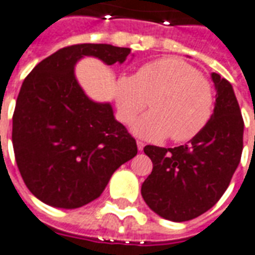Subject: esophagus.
Here are the masks:
<instances>
[{"label": "esophagus", "mask_w": 255, "mask_h": 255, "mask_svg": "<svg viewBox=\"0 0 255 255\" xmlns=\"http://www.w3.org/2000/svg\"><path fill=\"white\" fill-rule=\"evenodd\" d=\"M136 144H137V150H139V151H142L143 148H144V143H143L142 140H137Z\"/></svg>", "instance_id": "obj_1"}]
</instances>
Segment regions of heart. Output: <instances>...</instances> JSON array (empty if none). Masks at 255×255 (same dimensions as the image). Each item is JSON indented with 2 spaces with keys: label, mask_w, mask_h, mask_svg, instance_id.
<instances>
[{
  "label": "heart",
  "mask_w": 255,
  "mask_h": 255,
  "mask_svg": "<svg viewBox=\"0 0 255 255\" xmlns=\"http://www.w3.org/2000/svg\"><path fill=\"white\" fill-rule=\"evenodd\" d=\"M148 101L152 111L135 124L133 131L150 140L170 135L173 142H188L214 115L212 85L180 58L152 60L140 66L133 77L120 78L116 94L120 122L132 123Z\"/></svg>",
  "instance_id": "1"
}]
</instances>
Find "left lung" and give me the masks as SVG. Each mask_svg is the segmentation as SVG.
Returning a JSON list of instances; mask_svg holds the SVG:
<instances>
[{"label":"left lung","instance_id":"left-lung-1","mask_svg":"<svg viewBox=\"0 0 255 255\" xmlns=\"http://www.w3.org/2000/svg\"><path fill=\"white\" fill-rule=\"evenodd\" d=\"M218 94L207 127L189 144L143 150L152 162L142 185L146 204L162 218L186 222L212 208L230 185L243 150V118L233 86L212 73Z\"/></svg>","mask_w":255,"mask_h":255}]
</instances>
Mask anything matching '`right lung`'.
Masks as SVG:
<instances>
[{"mask_svg": "<svg viewBox=\"0 0 255 255\" xmlns=\"http://www.w3.org/2000/svg\"><path fill=\"white\" fill-rule=\"evenodd\" d=\"M129 52L111 44L67 46L25 77L13 113V150L25 185L43 203L66 209L88 204L137 154L136 140L115 120L111 104L88 99L74 75L82 56L113 65Z\"/></svg>", "mask_w": 255, "mask_h": 255, "instance_id": "obj_1", "label": "right lung"}]
</instances>
